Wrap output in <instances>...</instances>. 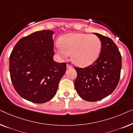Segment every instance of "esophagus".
Returning a JSON list of instances; mask_svg holds the SVG:
<instances>
[{
	"mask_svg": "<svg viewBox=\"0 0 133 133\" xmlns=\"http://www.w3.org/2000/svg\"><path fill=\"white\" fill-rule=\"evenodd\" d=\"M73 66L70 64H67V69H72Z\"/></svg>",
	"mask_w": 133,
	"mask_h": 133,
	"instance_id": "obj_1",
	"label": "esophagus"
}]
</instances>
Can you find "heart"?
Returning a JSON list of instances; mask_svg holds the SVG:
<instances>
[{
    "mask_svg": "<svg viewBox=\"0 0 133 133\" xmlns=\"http://www.w3.org/2000/svg\"><path fill=\"white\" fill-rule=\"evenodd\" d=\"M56 51L61 59H66L72 53V59L76 65L89 66L99 56L101 42L95 35L81 33H70L64 35L60 43L55 45Z\"/></svg>",
    "mask_w": 133,
    "mask_h": 133,
    "instance_id": "heart-1",
    "label": "heart"
}]
</instances>
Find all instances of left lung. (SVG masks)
I'll use <instances>...</instances> for the list:
<instances>
[{
    "instance_id": "obj_1",
    "label": "left lung",
    "mask_w": 133,
    "mask_h": 133,
    "mask_svg": "<svg viewBox=\"0 0 133 133\" xmlns=\"http://www.w3.org/2000/svg\"><path fill=\"white\" fill-rule=\"evenodd\" d=\"M94 34L101 42L99 57L85 68L75 67L77 72L74 82L76 90L81 98L90 102L102 99L115 90L122 68V58L116 44L109 37Z\"/></svg>"
}]
</instances>
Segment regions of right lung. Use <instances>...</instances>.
<instances>
[{
  "label": "right lung",
  "mask_w": 133,
  "mask_h": 133,
  "mask_svg": "<svg viewBox=\"0 0 133 133\" xmlns=\"http://www.w3.org/2000/svg\"><path fill=\"white\" fill-rule=\"evenodd\" d=\"M54 32L43 30L22 38L10 57V77L22 98L42 104L54 98L66 63L54 61Z\"/></svg>",
  "instance_id": "add662e5"
}]
</instances>
